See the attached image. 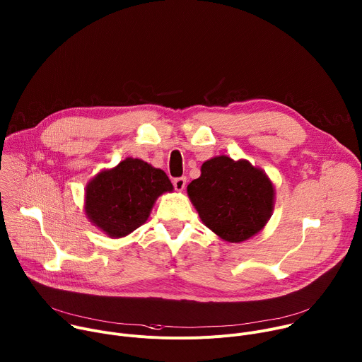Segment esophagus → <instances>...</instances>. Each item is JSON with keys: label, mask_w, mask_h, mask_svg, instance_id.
I'll use <instances>...</instances> for the list:
<instances>
[{"label": "esophagus", "mask_w": 362, "mask_h": 362, "mask_svg": "<svg viewBox=\"0 0 362 362\" xmlns=\"http://www.w3.org/2000/svg\"><path fill=\"white\" fill-rule=\"evenodd\" d=\"M173 186H175V189L176 190H183L185 189V186H186V177L185 176H182V177H176L175 180H173Z\"/></svg>", "instance_id": "1"}]
</instances>
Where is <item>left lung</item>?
Here are the masks:
<instances>
[{"instance_id":"obj_1","label":"left lung","mask_w":362,"mask_h":362,"mask_svg":"<svg viewBox=\"0 0 362 362\" xmlns=\"http://www.w3.org/2000/svg\"><path fill=\"white\" fill-rule=\"evenodd\" d=\"M187 194L202 222L226 242H243L267 225L274 209V186L247 160L228 156L202 165Z\"/></svg>"}]
</instances>
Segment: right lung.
I'll return each mask as SVG.
<instances>
[{
  "label": "right lung",
  "instance_id": "add662e5",
  "mask_svg": "<svg viewBox=\"0 0 362 362\" xmlns=\"http://www.w3.org/2000/svg\"><path fill=\"white\" fill-rule=\"evenodd\" d=\"M173 186L160 169L140 159H126L98 173L86 189L88 219L112 238H123L141 226L153 203Z\"/></svg>",
  "mask_w": 362,
  "mask_h": 362
}]
</instances>
